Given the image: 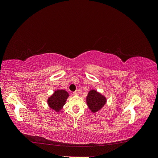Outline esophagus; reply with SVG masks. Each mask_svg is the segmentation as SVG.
Wrapping results in <instances>:
<instances>
[{"label": "esophagus", "mask_w": 158, "mask_h": 158, "mask_svg": "<svg viewBox=\"0 0 158 158\" xmlns=\"http://www.w3.org/2000/svg\"><path fill=\"white\" fill-rule=\"evenodd\" d=\"M73 94H74V95H78V91H75Z\"/></svg>", "instance_id": "34e87169"}]
</instances>
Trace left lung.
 <instances>
[{"mask_svg": "<svg viewBox=\"0 0 158 158\" xmlns=\"http://www.w3.org/2000/svg\"><path fill=\"white\" fill-rule=\"evenodd\" d=\"M85 100L89 109L93 113L101 111L107 103L106 97L95 89L89 91Z\"/></svg>", "mask_w": 158, "mask_h": 158, "instance_id": "1", "label": "left lung"}]
</instances>
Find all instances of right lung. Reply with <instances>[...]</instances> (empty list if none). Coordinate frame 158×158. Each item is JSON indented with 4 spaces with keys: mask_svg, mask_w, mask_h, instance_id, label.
I'll return each mask as SVG.
<instances>
[{
    "mask_svg": "<svg viewBox=\"0 0 158 158\" xmlns=\"http://www.w3.org/2000/svg\"><path fill=\"white\" fill-rule=\"evenodd\" d=\"M69 97V94L67 91L63 89H57L47 99V104L52 110L59 113L63 109Z\"/></svg>",
    "mask_w": 158,
    "mask_h": 158,
    "instance_id": "1",
    "label": "right lung"
}]
</instances>
